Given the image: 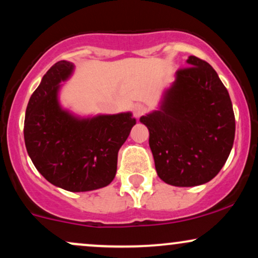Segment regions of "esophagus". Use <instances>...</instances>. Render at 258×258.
<instances>
[{
  "label": "esophagus",
  "mask_w": 258,
  "mask_h": 258,
  "mask_svg": "<svg viewBox=\"0 0 258 258\" xmlns=\"http://www.w3.org/2000/svg\"><path fill=\"white\" fill-rule=\"evenodd\" d=\"M147 112V106L144 104H136L133 106V114H135L136 119H139L142 115H144Z\"/></svg>",
  "instance_id": "esophagus-1"
}]
</instances>
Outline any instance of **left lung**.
Segmentation results:
<instances>
[{
  "label": "left lung",
  "instance_id": "1",
  "mask_svg": "<svg viewBox=\"0 0 258 258\" xmlns=\"http://www.w3.org/2000/svg\"><path fill=\"white\" fill-rule=\"evenodd\" d=\"M176 73L159 110L141 117L149 130L158 176L176 186L207 183L226 164L235 117L227 88L214 68L190 55Z\"/></svg>",
  "mask_w": 258,
  "mask_h": 258
}]
</instances>
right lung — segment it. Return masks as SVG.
I'll list each match as a JSON object with an SVG mask.
<instances>
[{
    "mask_svg": "<svg viewBox=\"0 0 258 258\" xmlns=\"http://www.w3.org/2000/svg\"><path fill=\"white\" fill-rule=\"evenodd\" d=\"M73 70L70 61H58L31 94L24 121L25 147L38 172L53 185L90 191L114 179L117 153L136 119L131 112L80 119L61 109L59 84Z\"/></svg>",
    "mask_w": 258,
    "mask_h": 258,
    "instance_id": "right-lung-1",
    "label": "right lung"
}]
</instances>
